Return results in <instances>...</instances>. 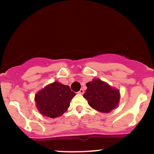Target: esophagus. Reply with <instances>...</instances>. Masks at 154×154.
I'll return each mask as SVG.
<instances>
[{"instance_id":"esophagus-1","label":"esophagus","mask_w":154,"mask_h":154,"mask_svg":"<svg viewBox=\"0 0 154 154\" xmlns=\"http://www.w3.org/2000/svg\"><path fill=\"white\" fill-rule=\"evenodd\" d=\"M78 93H79V94H83V93H84V90H83V88H81V89H80V91H78Z\"/></svg>"}]
</instances>
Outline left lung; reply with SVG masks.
Segmentation results:
<instances>
[{"mask_svg":"<svg viewBox=\"0 0 154 154\" xmlns=\"http://www.w3.org/2000/svg\"><path fill=\"white\" fill-rule=\"evenodd\" d=\"M83 94L88 105L101 112H109L117 106L120 99L119 91L99 79H94L86 84Z\"/></svg>","mask_w":154,"mask_h":154,"instance_id":"8db88e82","label":"left lung"}]
</instances>
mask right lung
<instances>
[{
	"mask_svg": "<svg viewBox=\"0 0 154 154\" xmlns=\"http://www.w3.org/2000/svg\"><path fill=\"white\" fill-rule=\"evenodd\" d=\"M75 94L68 86L54 82L38 91L35 100L40 113L54 119L67 110Z\"/></svg>",
	"mask_w": 154,
	"mask_h": 154,
	"instance_id": "obj_1",
	"label": "right lung"
}]
</instances>
